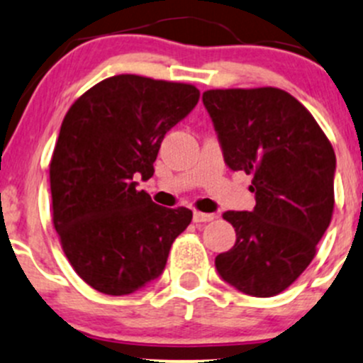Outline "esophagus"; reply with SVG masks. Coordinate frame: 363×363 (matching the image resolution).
Here are the masks:
<instances>
[{"mask_svg":"<svg viewBox=\"0 0 363 363\" xmlns=\"http://www.w3.org/2000/svg\"><path fill=\"white\" fill-rule=\"evenodd\" d=\"M216 214H207V212H199L196 211L193 214V221L195 223H207V221H214Z\"/></svg>","mask_w":363,"mask_h":363,"instance_id":"obj_1","label":"esophagus"}]
</instances>
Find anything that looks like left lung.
Instances as JSON below:
<instances>
[{"label":"left lung","instance_id":"1","mask_svg":"<svg viewBox=\"0 0 363 363\" xmlns=\"http://www.w3.org/2000/svg\"><path fill=\"white\" fill-rule=\"evenodd\" d=\"M203 105L232 170L252 175L251 212L228 211L235 246L216 256L242 294L274 296L316 256L334 214L335 152L313 113L277 87L208 89Z\"/></svg>","mask_w":363,"mask_h":363}]
</instances>
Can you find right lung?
Returning a JSON list of instances; mask_svg holds the SVG:
<instances>
[{"label":"right lung","instance_id":"obj_1","mask_svg":"<svg viewBox=\"0 0 363 363\" xmlns=\"http://www.w3.org/2000/svg\"><path fill=\"white\" fill-rule=\"evenodd\" d=\"M199 98L193 84L123 73L68 108L49 163L52 223L69 265L100 294L156 279L191 223L189 208L156 205L135 179L152 177L161 140Z\"/></svg>","mask_w":363,"mask_h":363}]
</instances>
